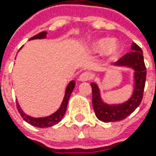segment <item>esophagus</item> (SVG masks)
Returning a JSON list of instances; mask_svg holds the SVG:
<instances>
[{"label":"esophagus","mask_w":156,"mask_h":156,"mask_svg":"<svg viewBox=\"0 0 156 156\" xmlns=\"http://www.w3.org/2000/svg\"><path fill=\"white\" fill-rule=\"evenodd\" d=\"M91 79V74L88 73V72H85V73H82L80 77H79V80L81 81V82H84V81H88Z\"/></svg>","instance_id":"1"}]
</instances>
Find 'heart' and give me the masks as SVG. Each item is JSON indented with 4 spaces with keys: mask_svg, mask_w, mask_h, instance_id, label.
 <instances>
[{
    "mask_svg": "<svg viewBox=\"0 0 156 156\" xmlns=\"http://www.w3.org/2000/svg\"><path fill=\"white\" fill-rule=\"evenodd\" d=\"M89 50L92 53H101L107 58H113L119 54L121 45L116 38H110L108 40L101 38L92 42L89 47Z\"/></svg>",
    "mask_w": 156,
    "mask_h": 156,
    "instance_id": "heart-1",
    "label": "heart"
}]
</instances>
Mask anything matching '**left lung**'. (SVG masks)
<instances>
[{"label": "left lung", "mask_w": 156, "mask_h": 156, "mask_svg": "<svg viewBox=\"0 0 156 156\" xmlns=\"http://www.w3.org/2000/svg\"><path fill=\"white\" fill-rule=\"evenodd\" d=\"M113 67H122L131 69L132 94L128 99L122 103H108L102 97L101 89L95 82H92L93 108L98 120L104 122L122 121L140 106L143 96L146 80V67L144 64L143 52L135 43L131 45V51L112 64Z\"/></svg>", "instance_id": "1"}]
</instances>
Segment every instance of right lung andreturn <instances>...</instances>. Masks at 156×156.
<instances>
[{
  "label": "right lung",
  "mask_w": 156,
  "mask_h": 156,
  "mask_svg": "<svg viewBox=\"0 0 156 156\" xmlns=\"http://www.w3.org/2000/svg\"><path fill=\"white\" fill-rule=\"evenodd\" d=\"M48 35L47 32H42L34 36H33L30 40H34V39H46ZM76 85V81L74 80H72L65 88L64 91V96L62 99V102L60 106V108L55 111L53 112L52 114L48 115V116H45V117H32L30 115H27L26 113L22 110V108H20L19 102H16V108L17 110H19L20 116L24 119L25 122H27L28 123H30L31 125H34L35 127H39V128H46V127H50L52 125H55L58 122H60L62 121V119L63 118L65 112H66V108H67V104L70 98V95L73 92V90L75 88Z\"/></svg>",
  "instance_id": "obj_1"
}]
</instances>
